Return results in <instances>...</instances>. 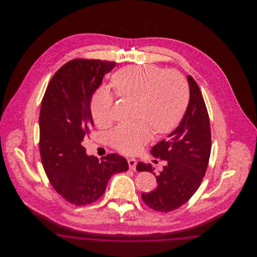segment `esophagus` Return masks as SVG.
<instances>
[{
  "instance_id": "34e87169",
  "label": "esophagus",
  "mask_w": 257,
  "mask_h": 257,
  "mask_svg": "<svg viewBox=\"0 0 257 257\" xmlns=\"http://www.w3.org/2000/svg\"><path fill=\"white\" fill-rule=\"evenodd\" d=\"M137 163H138V162H137V160L134 159V158H128V165H129L130 170H133V171L136 170Z\"/></svg>"
}]
</instances>
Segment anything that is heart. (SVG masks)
Instances as JSON below:
<instances>
[{"label":"heart","mask_w":257,"mask_h":257,"mask_svg":"<svg viewBox=\"0 0 257 257\" xmlns=\"http://www.w3.org/2000/svg\"><path fill=\"white\" fill-rule=\"evenodd\" d=\"M111 83L123 97L137 102V117L144 119L120 125L110 135L111 146L126 154H135L150 141L152 129L169 133L179 123L189 100V87L183 76L154 64L127 66L114 74ZM113 96L107 88L97 89L90 102L92 117L107 127L112 121Z\"/></svg>","instance_id":"1"}]
</instances>
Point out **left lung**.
<instances>
[{"mask_svg": "<svg viewBox=\"0 0 257 257\" xmlns=\"http://www.w3.org/2000/svg\"><path fill=\"white\" fill-rule=\"evenodd\" d=\"M190 98L179 125L151 149V154L167 161L163 171L154 172L150 164L140 162L137 171L152 172L157 187L143 193L147 206L170 212L186 203L196 193L207 170L211 152V132L207 109L196 81L187 77Z\"/></svg>", "mask_w": 257, "mask_h": 257, "instance_id": "obj_1", "label": "left lung"}]
</instances>
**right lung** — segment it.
<instances>
[{"instance_id":"obj_1","label":"right lung","mask_w":257,"mask_h":257,"mask_svg":"<svg viewBox=\"0 0 257 257\" xmlns=\"http://www.w3.org/2000/svg\"><path fill=\"white\" fill-rule=\"evenodd\" d=\"M114 61L73 60L50 81L39 115V148L54 189L75 205L90 204L105 193L111 175L128 170L125 158L109 154L99 162L82 143L93 126L92 94Z\"/></svg>"}]
</instances>
